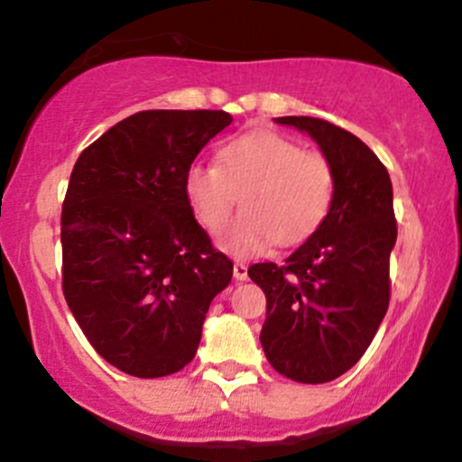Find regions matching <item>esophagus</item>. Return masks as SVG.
Here are the masks:
<instances>
[{"mask_svg": "<svg viewBox=\"0 0 462 462\" xmlns=\"http://www.w3.org/2000/svg\"><path fill=\"white\" fill-rule=\"evenodd\" d=\"M232 272H235L236 281H245L247 279V265L244 263V261H236L235 270H232Z\"/></svg>", "mask_w": 462, "mask_h": 462, "instance_id": "esophagus-1", "label": "esophagus"}]
</instances>
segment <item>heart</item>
Here are the masks:
<instances>
[{
	"mask_svg": "<svg viewBox=\"0 0 462 462\" xmlns=\"http://www.w3.org/2000/svg\"><path fill=\"white\" fill-rule=\"evenodd\" d=\"M183 192L210 235L226 227L241 197L244 212L221 236V247L252 256L272 241L294 245L319 230L334 201V170L317 150H303L272 130H254L227 143L218 166L192 163Z\"/></svg>",
	"mask_w": 462,
	"mask_h": 462,
	"instance_id": "b5f03b06",
	"label": "heart"
}]
</instances>
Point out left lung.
<instances>
[{
	"label": "left lung",
	"instance_id": "obj_1",
	"mask_svg": "<svg viewBox=\"0 0 462 462\" xmlns=\"http://www.w3.org/2000/svg\"><path fill=\"white\" fill-rule=\"evenodd\" d=\"M274 121L319 143L334 170V201L283 263L247 270L268 299L261 346L283 376L328 383L356 365L390 305L394 194L387 168L352 133L314 116Z\"/></svg>",
	"mask_w": 462,
	"mask_h": 462
}]
</instances>
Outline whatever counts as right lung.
<instances>
[{"label": "right lung", "mask_w": 462, "mask_h": 462, "mask_svg": "<svg viewBox=\"0 0 462 462\" xmlns=\"http://www.w3.org/2000/svg\"><path fill=\"white\" fill-rule=\"evenodd\" d=\"M232 124L226 110H143L77 159L61 206V288L81 332L116 370L188 365L232 261L194 218L183 177Z\"/></svg>", "instance_id": "obj_1"}]
</instances>
